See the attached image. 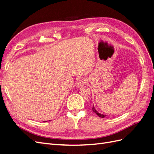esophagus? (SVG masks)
<instances>
[{
	"label": "esophagus",
	"instance_id": "1",
	"mask_svg": "<svg viewBox=\"0 0 154 154\" xmlns=\"http://www.w3.org/2000/svg\"><path fill=\"white\" fill-rule=\"evenodd\" d=\"M85 83H87V80L85 78H81L77 82V87H82L84 85Z\"/></svg>",
	"mask_w": 154,
	"mask_h": 154
}]
</instances>
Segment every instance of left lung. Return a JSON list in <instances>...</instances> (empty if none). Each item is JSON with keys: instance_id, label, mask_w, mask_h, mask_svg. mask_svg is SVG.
<instances>
[{"instance_id": "obj_1", "label": "left lung", "mask_w": 154, "mask_h": 154, "mask_svg": "<svg viewBox=\"0 0 154 154\" xmlns=\"http://www.w3.org/2000/svg\"><path fill=\"white\" fill-rule=\"evenodd\" d=\"M92 111L94 112V113H96V114H97V116H99V117H100V118H104L105 116H106V115H105V114H101V113H100L99 112H97L96 110V109L94 108V105H93V106H92Z\"/></svg>"}]
</instances>
